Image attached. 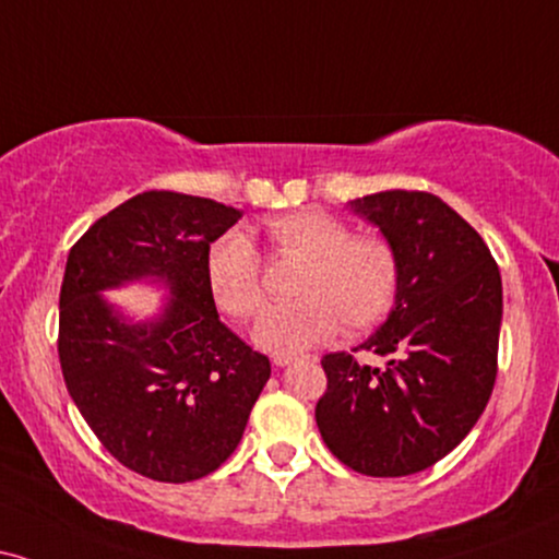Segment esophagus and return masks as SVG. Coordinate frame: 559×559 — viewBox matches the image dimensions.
Listing matches in <instances>:
<instances>
[{"label": "esophagus", "instance_id": "obj_1", "mask_svg": "<svg viewBox=\"0 0 559 559\" xmlns=\"http://www.w3.org/2000/svg\"><path fill=\"white\" fill-rule=\"evenodd\" d=\"M296 356H292V353H275L273 356V364L275 366H286V364H292Z\"/></svg>", "mask_w": 559, "mask_h": 559}]
</instances>
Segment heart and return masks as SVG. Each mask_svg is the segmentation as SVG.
<instances>
[{"instance_id":"1","label":"heart","mask_w":559,"mask_h":559,"mask_svg":"<svg viewBox=\"0 0 559 559\" xmlns=\"http://www.w3.org/2000/svg\"><path fill=\"white\" fill-rule=\"evenodd\" d=\"M281 255L301 258L294 292L299 299L267 309L255 337L267 350L292 353L328 341L337 328L348 335L371 330L390 314L400 292V255L390 239L353 235L350 224L328 211H294L265 224ZM211 296L229 317L252 320L265 304L263 260L239 231L209 247Z\"/></svg>"}]
</instances>
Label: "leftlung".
<instances>
[{
    "instance_id": "left-lung-1",
    "label": "left lung",
    "mask_w": 559,
    "mask_h": 559,
    "mask_svg": "<svg viewBox=\"0 0 559 559\" xmlns=\"http://www.w3.org/2000/svg\"><path fill=\"white\" fill-rule=\"evenodd\" d=\"M350 206L400 255L390 320L361 345L390 364L328 353L314 418L345 467L405 477L441 462L483 415L498 373L503 284L485 239L438 195L381 190Z\"/></svg>"
}]
</instances>
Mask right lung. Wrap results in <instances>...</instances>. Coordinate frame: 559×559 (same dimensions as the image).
I'll use <instances>...</instances> for the list:
<instances>
[{
  "mask_svg": "<svg viewBox=\"0 0 559 559\" xmlns=\"http://www.w3.org/2000/svg\"><path fill=\"white\" fill-rule=\"evenodd\" d=\"M242 216L175 190H146L97 218L67 258L59 364L97 441L126 469L193 483L222 467L271 377V361L218 320L211 242ZM154 274L176 299L154 325H126L96 294Z\"/></svg>",
  "mask_w": 559,
  "mask_h": 559,
  "instance_id": "1",
  "label": "right lung"
}]
</instances>
